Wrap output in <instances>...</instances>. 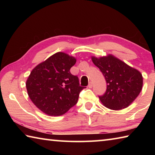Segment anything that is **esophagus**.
<instances>
[{
	"label": "esophagus",
	"instance_id": "esophagus-1",
	"mask_svg": "<svg viewBox=\"0 0 155 155\" xmlns=\"http://www.w3.org/2000/svg\"><path fill=\"white\" fill-rule=\"evenodd\" d=\"M92 87H93V84H92V83L90 82V83H89V85H88V87H89V88H91Z\"/></svg>",
	"mask_w": 155,
	"mask_h": 155
}]
</instances>
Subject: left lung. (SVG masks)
I'll return each instance as SVG.
<instances>
[{"label":"left lung","instance_id":"8db88e82","mask_svg":"<svg viewBox=\"0 0 155 155\" xmlns=\"http://www.w3.org/2000/svg\"><path fill=\"white\" fill-rule=\"evenodd\" d=\"M91 59L103 73L107 84L105 93L98 96L101 103L113 110L129 106L142 89L141 73L111 54L99 59L92 57Z\"/></svg>","mask_w":155,"mask_h":155}]
</instances>
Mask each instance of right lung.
I'll return each mask as SVG.
<instances>
[{"instance_id": "obj_1", "label": "right lung", "mask_w": 155, "mask_h": 155, "mask_svg": "<svg viewBox=\"0 0 155 155\" xmlns=\"http://www.w3.org/2000/svg\"><path fill=\"white\" fill-rule=\"evenodd\" d=\"M76 61L74 57L59 52L31 71L26 83L28 96L46 114L61 115L77 104L85 87L70 72Z\"/></svg>"}]
</instances>
